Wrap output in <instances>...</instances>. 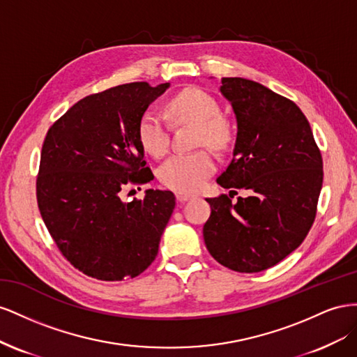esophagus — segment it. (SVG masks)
<instances>
[{
    "instance_id": "34e87169",
    "label": "esophagus",
    "mask_w": 357,
    "mask_h": 357,
    "mask_svg": "<svg viewBox=\"0 0 357 357\" xmlns=\"http://www.w3.org/2000/svg\"><path fill=\"white\" fill-rule=\"evenodd\" d=\"M191 197H192V196L188 195V192H176V200H178L179 203H184V202L190 200Z\"/></svg>"
}]
</instances>
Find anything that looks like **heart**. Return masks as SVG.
Wrapping results in <instances>:
<instances>
[{"mask_svg":"<svg viewBox=\"0 0 357 357\" xmlns=\"http://www.w3.org/2000/svg\"><path fill=\"white\" fill-rule=\"evenodd\" d=\"M167 110L179 124L197 127L196 144L211 148H224L230 140V128L220 116L217 100L197 88H190L173 97ZM140 146L152 157H162L169 149V128L157 110L148 109L137 122ZM215 170V160L206 149L170 157L158 169L162 185L176 192H192L203 187Z\"/></svg>","mask_w":357,"mask_h":357,"instance_id":"1","label":"heart"}]
</instances>
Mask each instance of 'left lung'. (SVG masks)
Listing matches in <instances>:
<instances>
[{"label": "left lung", "mask_w": 357, "mask_h": 357, "mask_svg": "<svg viewBox=\"0 0 357 357\" xmlns=\"http://www.w3.org/2000/svg\"><path fill=\"white\" fill-rule=\"evenodd\" d=\"M220 91L235 114L238 133L233 160L217 182L230 192L250 190V196L236 203L226 195L206 199L211 217L203 239L222 266L261 272L286 259L308 235L323 160L308 119L293 101L242 77H222Z\"/></svg>", "instance_id": "obj_1"}]
</instances>
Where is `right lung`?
Returning a JSON list of instances; mask_svg holds the SVG:
<instances>
[{
  "mask_svg": "<svg viewBox=\"0 0 357 357\" xmlns=\"http://www.w3.org/2000/svg\"><path fill=\"white\" fill-rule=\"evenodd\" d=\"M170 84L118 85L71 106L49 128L37 178L38 209L63 256L101 281L135 278L154 261L175 209L172 191L121 199L152 179L137 139L140 115Z\"/></svg>",
  "mask_w": 357,
  "mask_h": 357,
  "instance_id": "add662e5",
  "label": "right lung"
}]
</instances>
